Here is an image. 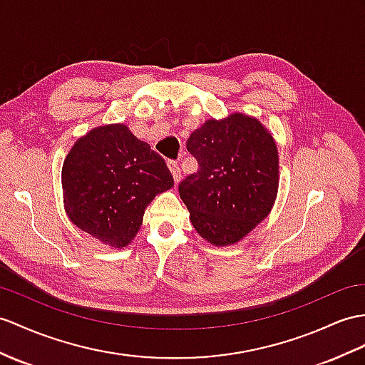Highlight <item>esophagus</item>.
Segmentation results:
<instances>
[{
	"label": "esophagus",
	"mask_w": 365,
	"mask_h": 365,
	"mask_svg": "<svg viewBox=\"0 0 365 365\" xmlns=\"http://www.w3.org/2000/svg\"><path fill=\"white\" fill-rule=\"evenodd\" d=\"M168 168H170L175 182H180V180H181V170H180V165H178V163L170 161V163H168Z\"/></svg>",
	"instance_id": "obj_1"
}]
</instances>
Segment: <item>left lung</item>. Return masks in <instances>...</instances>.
Masks as SVG:
<instances>
[{
	"instance_id": "1",
	"label": "left lung",
	"mask_w": 365,
	"mask_h": 365,
	"mask_svg": "<svg viewBox=\"0 0 365 365\" xmlns=\"http://www.w3.org/2000/svg\"><path fill=\"white\" fill-rule=\"evenodd\" d=\"M198 172L180 182L197 232L227 246L268 217L279 189V153L271 133L251 115L209 119L187 139Z\"/></svg>"
}]
</instances>
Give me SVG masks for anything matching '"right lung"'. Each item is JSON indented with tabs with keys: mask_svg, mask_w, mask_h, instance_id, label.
I'll return each mask as SVG.
<instances>
[{
	"mask_svg": "<svg viewBox=\"0 0 365 365\" xmlns=\"http://www.w3.org/2000/svg\"><path fill=\"white\" fill-rule=\"evenodd\" d=\"M63 202L69 220L111 247L136 237L145 207L173 187L161 155L123 123L93 128L80 138L61 168Z\"/></svg>",
	"mask_w": 365,
	"mask_h": 365,
	"instance_id": "1",
	"label": "right lung"
}]
</instances>
